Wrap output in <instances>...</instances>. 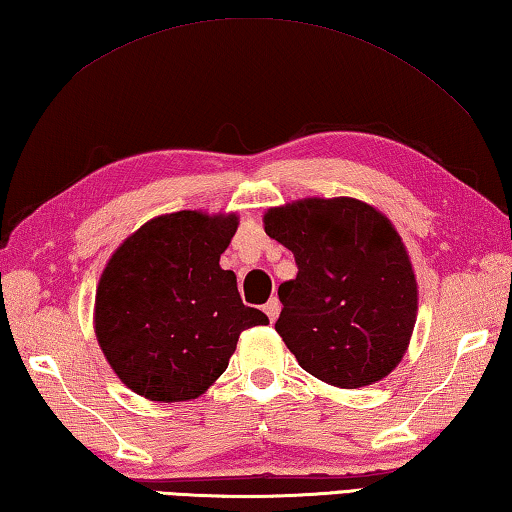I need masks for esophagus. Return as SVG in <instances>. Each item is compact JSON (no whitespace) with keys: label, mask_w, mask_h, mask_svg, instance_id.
Instances as JSON below:
<instances>
[{"label":"esophagus","mask_w":512,"mask_h":512,"mask_svg":"<svg viewBox=\"0 0 512 512\" xmlns=\"http://www.w3.org/2000/svg\"><path fill=\"white\" fill-rule=\"evenodd\" d=\"M263 310H265V315L270 317V321H276V317H279V312H281V303H279V299L272 297L270 301L265 303Z\"/></svg>","instance_id":"1"}]
</instances>
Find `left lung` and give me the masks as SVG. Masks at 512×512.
Segmentation results:
<instances>
[{
    "instance_id": "left-lung-1",
    "label": "left lung",
    "mask_w": 512,
    "mask_h": 512,
    "mask_svg": "<svg viewBox=\"0 0 512 512\" xmlns=\"http://www.w3.org/2000/svg\"><path fill=\"white\" fill-rule=\"evenodd\" d=\"M297 279L279 285L276 333L310 375L357 389L389 375L414 333L418 290L396 229L351 197L301 200L265 213Z\"/></svg>"
}]
</instances>
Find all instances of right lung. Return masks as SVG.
I'll return each mask as SVG.
<instances>
[{
    "mask_svg": "<svg viewBox=\"0 0 512 512\" xmlns=\"http://www.w3.org/2000/svg\"><path fill=\"white\" fill-rule=\"evenodd\" d=\"M236 229L233 213L179 211L146 222L114 251L96 290V337L134 393L197 398L227 369L242 330L270 324L220 267Z\"/></svg>",
    "mask_w": 512,
    "mask_h": 512,
    "instance_id": "right-lung-1",
    "label": "right lung"
}]
</instances>
